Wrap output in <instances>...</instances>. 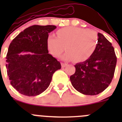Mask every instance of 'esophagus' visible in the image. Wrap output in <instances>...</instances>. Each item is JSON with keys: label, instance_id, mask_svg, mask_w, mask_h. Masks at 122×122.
<instances>
[{"label": "esophagus", "instance_id": "esophagus-1", "mask_svg": "<svg viewBox=\"0 0 122 122\" xmlns=\"http://www.w3.org/2000/svg\"><path fill=\"white\" fill-rule=\"evenodd\" d=\"M62 68H65L66 67V66H68V64L66 63H62Z\"/></svg>", "mask_w": 122, "mask_h": 122}]
</instances>
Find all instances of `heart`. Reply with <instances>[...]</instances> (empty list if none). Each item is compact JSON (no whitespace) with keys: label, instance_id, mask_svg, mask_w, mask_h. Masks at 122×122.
Listing matches in <instances>:
<instances>
[{"label":"heart","instance_id":"1","mask_svg":"<svg viewBox=\"0 0 122 122\" xmlns=\"http://www.w3.org/2000/svg\"><path fill=\"white\" fill-rule=\"evenodd\" d=\"M56 35L57 38L52 35L48 36L47 48L52 55L59 57L64 51L65 46L67 51L62 57L65 60L84 62L92 56L97 45L93 32L76 27L60 29Z\"/></svg>","mask_w":122,"mask_h":122}]
</instances>
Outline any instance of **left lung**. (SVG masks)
I'll list each match as a JSON object with an SVG mask.
<instances>
[{"instance_id":"left-lung-1","label":"left lung","mask_w":122,"mask_h":122,"mask_svg":"<svg viewBox=\"0 0 122 122\" xmlns=\"http://www.w3.org/2000/svg\"><path fill=\"white\" fill-rule=\"evenodd\" d=\"M116 63L117 57L111 43L98 33L97 45L92 56L74 65L76 71L70 76L72 86L84 95L99 94L111 82Z\"/></svg>"}]
</instances>
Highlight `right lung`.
<instances>
[{"mask_svg": "<svg viewBox=\"0 0 122 122\" xmlns=\"http://www.w3.org/2000/svg\"><path fill=\"white\" fill-rule=\"evenodd\" d=\"M56 29L52 25H34L11 42L6 57L7 74L11 86L21 94L34 97L43 93L54 72L61 68L60 62L48 53L46 45L48 33Z\"/></svg>", "mask_w": 122, "mask_h": 122, "instance_id": "1", "label": "right lung"}]
</instances>
